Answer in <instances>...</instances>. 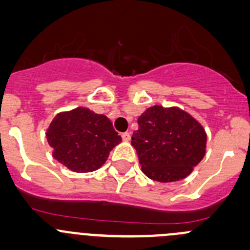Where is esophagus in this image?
Here are the masks:
<instances>
[{"label": "esophagus", "instance_id": "34e87169", "mask_svg": "<svg viewBox=\"0 0 250 250\" xmlns=\"http://www.w3.org/2000/svg\"><path fill=\"white\" fill-rule=\"evenodd\" d=\"M130 138H132L130 133H123L122 134V140L123 141H129Z\"/></svg>", "mask_w": 250, "mask_h": 250}]
</instances>
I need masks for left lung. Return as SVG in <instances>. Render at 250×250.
<instances>
[{
  "label": "left lung",
  "mask_w": 250,
  "mask_h": 250,
  "mask_svg": "<svg viewBox=\"0 0 250 250\" xmlns=\"http://www.w3.org/2000/svg\"><path fill=\"white\" fill-rule=\"evenodd\" d=\"M132 145L141 170L158 182H176L193 172L206 154L207 134L201 123L177 106L147 107L139 117Z\"/></svg>",
  "instance_id": "obj_1"
}]
</instances>
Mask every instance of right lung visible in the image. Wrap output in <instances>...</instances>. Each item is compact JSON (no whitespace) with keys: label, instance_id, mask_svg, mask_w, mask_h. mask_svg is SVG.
<instances>
[{"label":"right lung","instance_id":"1","mask_svg":"<svg viewBox=\"0 0 250 250\" xmlns=\"http://www.w3.org/2000/svg\"><path fill=\"white\" fill-rule=\"evenodd\" d=\"M45 134L54 158L74 172L98 170L122 141L109 118L85 106L59 112Z\"/></svg>","mask_w":250,"mask_h":250}]
</instances>
